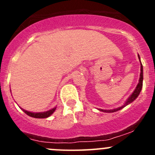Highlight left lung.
<instances>
[{
    "label": "left lung",
    "mask_w": 155,
    "mask_h": 155,
    "mask_svg": "<svg viewBox=\"0 0 155 155\" xmlns=\"http://www.w3.org/2000/svg\"><path fill=\"white\" fill-rule=\"evenodd\" d=\"M138 58L140 60V56L138 55ZM143 65H142L141 62H140V79H139V83L137 85L136 88L134 89V91H133L132 94L130 95L127 100L126 101L125 103L123 105L120 106V107L116 108V109H98L101 112H104V113H115V112H117V111L120 110V109H124V107H126L127 105H128L129 104L132 103L134 102V100L136 99L138 97V95L140 94V91H141L142 87H143Z\"/></svg>",
    "instance_id": "left-lung-1"
}]
</instances>
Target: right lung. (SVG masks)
Segmentation results:
<instances>
[{
  "mask_svg": "<svg viewBox=\"0 0 155 155\" xmlns=\"http://www.w3.org/2000/svg\"><path fill=\"white\" fill-rule=\"evenodd\" d=\"M56 109H57V107H54L53 108V109H50V110L46 111V112H40V113H33V112H29V111L25 110V109H22L23 112H24L25 114L31 116V117H33V118H38V119H44V118H47V117L51 116V115L55 112Z\"/></svg>",
  "mask_w": 155,
  "mask_h": 155,
  "instance_id": "1",
  "label": "right lung"
}]
</instances>
